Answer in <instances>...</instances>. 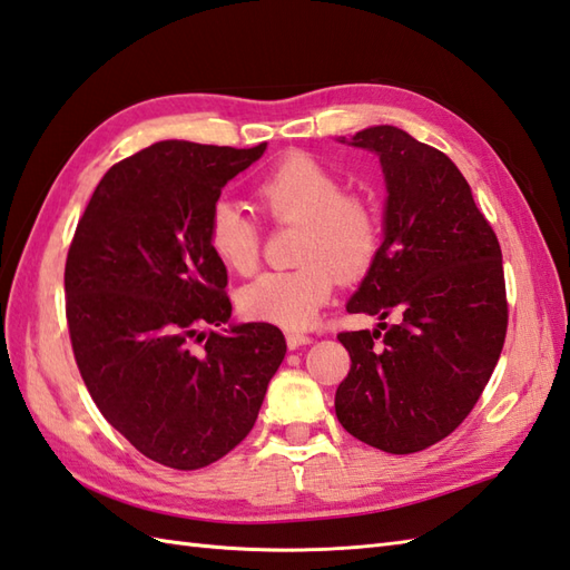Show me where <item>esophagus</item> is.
<instances>
[{
	"mask_svg": "<svg viewBox=\"0 0 570 570\" xmlns=\"http://www.w3.org/2000/svg\"><path fill=\"white\" fill-rule=\"evenodd\" d=\"M313 341L311 335H306V333H298V331H288L286 333V345H288V350H296V347H301V345H308Z\"/></svg>",
	"mask_w": 570,
	"mask_h": 570,
	"instance_id": "esophagus-1",
	"label": "esophagus"
}]
</instances>
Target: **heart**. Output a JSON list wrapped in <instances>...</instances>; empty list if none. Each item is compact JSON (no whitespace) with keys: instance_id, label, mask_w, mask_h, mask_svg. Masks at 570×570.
<instances>
[{"instance_id":"obj_1","label":"heart","mask_w":570,"mask_h":570,"mask_svg":"<svg viewBox=\"0 0 570 570\" xmlns=\"http://www.w3.org/2000/svg\"><path fill=\"white\" fill-rule=\"evenodd\" d=\"M259 210L272 223H298L294 269L266 272L242 288L237 306L247 318L306 328L328 304L337 274L357 278L377 259L382 225L374 205L343 190L328 166L306 151H292L266 171L257 188ZM208 247L227 269L252 274L262 257L259 225L235 203L217 200L205 225Z\"/></svg>"}]
</instances>
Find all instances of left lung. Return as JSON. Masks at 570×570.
<instances>
[{"label": "left lung", "instance_id": "1", "mask_svg": "<svg viewBox=\"0 0 570 570\" xmlns=\"http://www.w3.org/2000/svg\"><path fill=\"white\" fill-rule=\"evenodd\" d=\"M350 144L380 156L390 196L384 242L347 313L399 321L337 335L350 372L335 414L362 443L406 455L451 435L492 377L510 318L502 249L443 151L390 125Z\"/></svg>", "mask_w": 570, "mask_h": 570}]
</instances>
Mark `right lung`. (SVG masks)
<instances>
[{"mask_svg":"<svg viewBox=\"0 0 570 570\" xmlns=\"http://www.w3.org/2000/svg\"><path fill=\"white\" fill-rule=\"evenodd\" d=\"M264 149L151 144L102 176L70 242L80 377L107 423L166 468H205L245 441L286 355L272 323L215 331L233 304L205 239L223 186Z\"/></svg>","mask_w":570,"mask_h":570,"instance_id":"add662e5","label":"right lung"}]
</instances>
